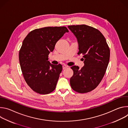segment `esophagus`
Here are the masks:
<instances>
[{"mask_svg": "<svg viewBox=\"0 0 128 128\" xmlns=\"http://www.w3.org/2000/svg\"><path fill=\"white\" fill-rule=\"evenodd\" d=\"M68 68V66H66V65H63V69H66V68Z\"/></svg>", "mask_w": 128, "mask_h": 128, "instance_id": "34e87169", "label": "esophagus"}]
</instances>
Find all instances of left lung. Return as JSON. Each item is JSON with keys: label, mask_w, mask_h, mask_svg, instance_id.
<instances>
[{"label": "left lung", "mask_w": 128, "mask_h": 128, "mask_svg": "<svg viewBox=\"0 0 128 128\" xmlns=\"http://www.w3.org/2000/svg\"><path fill=\"white\" fill-rule=\"evenodd\" d=\"M68 28L74 34L78 44V54H83L84 66L71 67L74 75L70 79L71 88L85 93L94 90L104 76L108 66L110 50L103 35L98 29L86 25H71Z\"/></svg>", "instance_id": "1"}]
</instances>
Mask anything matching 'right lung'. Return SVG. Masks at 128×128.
Here are the masks:
<instances>
[{
	"instance_id": "obj_1",
	"label": "right lung",
	"mask_w": 128,
	"mask_h": 128,
	"mask_svg": "<svg viewBox=\"0 0 128 128\" xmlns=\"http://www.w3.org/2000/svg\"><path fill=\"white\" fill-rule=\"evenodd\" d=\"M69 31L66 27H46L30 32L24 40L19 59L27 84L34 92L48 94L55 89L62 66L48 61L56 42Z\"/></svg>"
}]
</instances>
